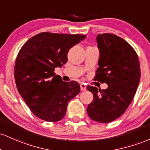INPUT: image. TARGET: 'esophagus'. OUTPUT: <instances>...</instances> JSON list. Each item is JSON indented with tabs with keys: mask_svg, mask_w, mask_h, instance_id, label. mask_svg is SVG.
<instances>
[{
	"mask_svg": "<svg viewBox=\"0 0 150 150\" xmlns=\"http://www.w3.org/2000/svg\"><path fill=\"white\" fill-rule=\"evenodd\" d=\"M80 87H81V91H86V86L84 83H81L80 84Z\"/></svg>",
	"mask_w": 150,
	"mask_h": 150,
	"instance_id": "34e87169",
	"label": "esophagus"
}]
</instances>
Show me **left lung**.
<instances>
[{"instance_id":"left-lung-1","label":"left lung","mask_w":150,"mask_h":150,"mask_svg":"<svg viewBox=\"0 0 150 150\" xmlns=\"http://www.w3.org/2000/svg\"><path fill=\"white\" fill-rule=\"evenodd\" d=\"M100 57L94 79L108 84L102 90L88 86L93 100L88 115L99 122H112L125 112L133 99L140 79L138 56L125 40L113 34L98 35Z\"/></svg>"}]
</instances>
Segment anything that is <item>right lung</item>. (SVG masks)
Segmentation results:
<instances>
[{"instance_id": "add662e5", "label": "right lung", "mask_w": 150, "mask_h": 150, "mask_svg": "<svg viewBox=\"0 0 150 150\" xmlns=\"http://www.w3.org/2000/svg\"><path fill=\"white\" fill-rule=\"evenodd\" d=\"M86 37L41 33L28 40L20 50L14 71L17 88L39 118L47 122L62 120L68 103L80 92L78 82L63 81L54 71L67 62L69 50Z\"/></svg>"}]
</instances>
